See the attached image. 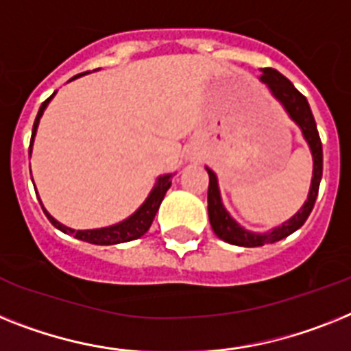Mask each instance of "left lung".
I'll use <instances>...</instances> for the list:
<instances>
[{
    "mask_svg": "<svg viewBox=\"0 0 351 351\" xmlns=\"http://www.w3.org/2000/svg\"><path fill=\"white\" fill-rule=\"evenodd\" d=\"M260 80L267 86L271 95L276 98L278 102L282 104V107L285 109L289 118L300 127L301 134H303L306 145H308V149H311L314 167H312L311 190H308L305 204L289 221L283 222L282 226H276L273 230L265 231V233H254V231L245 230V228H242L228 213V210L222 204L217 173L206 167L208 176H210V186H208V215H210L211 230H213V233L221 240H224L228 244L240 245V247H258V245L274 244L278 240L285 239V237L292 234L296 230H300L301 226L305 224L306 219H308V215H311L312 208H314L317 192H319L321 176H323V147H321L319 132H317V125H315V120L312 117L311 106L306 102V98L292 86L289 78H285L280 71H276L273 68H263L262 75H260Z\"/></svg>",
    "mask_w": 351,
    "mask_h": 351,
    "instance_id": "1",
    "label": "left lung"
}]
</instances>
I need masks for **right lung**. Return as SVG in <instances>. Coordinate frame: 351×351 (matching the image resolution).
<instances>
[{"mask_svg": "<svg viewBox=\"0 0 351 351\" xmlns=\"http://www.w3.org/2000/svg\"><path fill=\"white\" fill-rule=\"evenodd\" d=\"M82 75L84 73L75 75L71 80H75V78H78V77H82ZM55 93L51 95L50 98H48V100H45V102H43L39 112H37V118H36V121H34V130H32L30 154H32V147H34V138H36V134H37V127H39L40 117H43V112H45V109L48 107V104H50L51 98L55 97ZM172 176L173 173H165V176H159L158 181H156V184H154V188L150 190L149 197L145 199L143 204H141V206L138 208V210H136L132 215L127 217L125 221L118 222V224L107 226V228H97V230H71V228H68V226L60 224L57 219H53V217H51L50 213L46 211V208L43 206L40 199H39V202H40V206H43V211H45L46 217H48V221H50L51 224L57 228V230L62 231V233L73 234L75 239L84 240V242H89V244H97V245L123 244V242H130V240L140 239V237H143V234L149 231L150 224H152L156 213H158V210H159V204H161L165 193H167V190H169L170 184H172Z\"/></svg>", "mask_w": 351, "mask_h": 351, "instance_id": "obj_1", "label": "right lung"}]
</instances>
